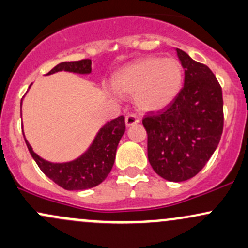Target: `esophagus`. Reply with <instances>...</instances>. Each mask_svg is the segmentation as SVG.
<instances>
[{
	"label": "esophagus",
	"mask_w": 248,
	"mask_h": 248,
	"mask_svg": "<svg viewBox=\"0 0 248 248\" xmlns=\"http://www.w3.org/2000/svg\"><path fill=\"white\" fill-rule=\"evenodd\" d=\"M139 122V118L137 117V115L135 113H129V115L125 117V123H126L127 126H131V125L137 124Z\"/></svg>",
	"instance_id": "34e87169"
}]
</instances>
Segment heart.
Returning a JSON list of instances; mask_svg holds the SVG:
<instances>
[{
  "label": "heart",
  "mask_w": 248,
  "mask_h": 248,
  "mask_svg": "<svg viewBox=\"0 0 248 248\" xmlns=\"http://www.w3.org/2000/svg\"><path fill=\"white\" fill-rule=\"evenodd\" d=\"M183 83V68L174 58L146 57L125 66L113 77L121 94L136 95V103L146 111L160 110L176 97ZM117 95L115 90H110Z\"/></svg>",
  "instance_id": "b5f03b06"
}]
</instances>
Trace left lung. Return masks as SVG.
Segmentation results:
<instances>
[{"label":"left lung","mask_w":248,"mask_h":248,"mask_svg":"<svg viewBox=\"0 0 248 248\" xmlns=\"http://www.w3.org/2000/svg\"><path fill=\"white\" fill-rule=\"evenodd\" d=\"M185 68V86L164 109L142 118L147 156L158 175L168 181L191 179L219 144L224 126L222 87L208 66L176 48Z\"/></svg>","instance_id":"left-lung-1"}]
</instances>
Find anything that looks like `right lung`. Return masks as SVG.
Segmentation results:
<instances>
[{
  "instance_id": "add662e5",
  "label": "right lung",
  "mask_w": 248,
  "mask_h": 248,
  "mask_svg": "<svg viewBox=\"0 0 248 248\" xmlns=\"http://www.w3.org/2000/svg\"><path fill=\"white\" fill-rule=\"evenodd\" d=\"M60 71L89 74L92 72V60L83 59L61 62L52 68L46 75ZM124 132L125 119L123 116H119L108 122L98 131L97 136L95 137L94 141L86 153L77 160L62 164H53L42 159L33 152L25 137L24 139L32 158L46 176L66 190H84L98 186L109 175L115 162L118 142Z\"/></svg>"
}]
</instances>
